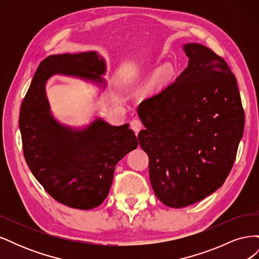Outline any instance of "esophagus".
<instances>
[{
    "mask_svg": "<svg viewBox=\"0 0 259 259\" xmlns=\"http://www.w3.org/2000/svg\"><path fill=\"white\" fill-rule=\"evenodd\" d=\"M131 127H132L133 131L135 132V134L137 136L138 135V132L143 128V124H142V122H140L139 120H133L131 122Z\"/></svg>",
    "mask_w": 259,
    "mask_h": 259,
    "instance_id": "obj_1",
    "label": "esophagus"
}]
</instances>
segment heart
I'll return each instance as SVG.
<instances>
[{
    "instance_id": "heart-1",
    "label": "heart",
    "mask_w": 259,
    "mask_h": 259,
    "mask_svg": "<svg viewBox=\"0 0 259 259\" xmlns=\"http://www.w3.org/2000/svg\"><path fill=\"white\" fill-rule=\"evenodd\" d=\"M164 74H165V73H164V72H162V73H160V74H159V77H162V76H163V75H164Z\"/></svg>"
}]
</instances>
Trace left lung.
<instances>
[{
  "mask_svg": "<svg viewBox=\"0 0 259 259\" xmlns=\"http://www.w3.org/2000/svg\"><path fill=\"white\" fill-rule=\"evenodd\" d=\"M188 67L138 106V134L149 156V177L158 199L180 208L222 187L233 166L244 130L236 76L204 45L183 48Z\"/></svg>",
  "mask_w": 259,
  "mask_h": 259,
  "instance_id": "obj_1",
  "label": "left lung"
}]
</instances>
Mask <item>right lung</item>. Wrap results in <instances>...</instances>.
<instances>
[{
    "instance_id": "1",
    "label": "right lung",
    "mask_w": 259,
    "mask_h": 259,
    "mask_svg": "<svg viewBox=\"0 0 259 259\" xmlns=\"http://www.w3.org/2000/svg\"><path fill=\"white\" fill-rule=\"evenodd\" d=\"M106 62L96 52L51 55L37 67L22 100L19 128L30 170L52 198L91 209L108 197L116 163L137 148L130 124L113 126L97 117L83 128L60 124L51 112L45 84L55 74L106 86Z\"/></svg>"
}]
</instances>
